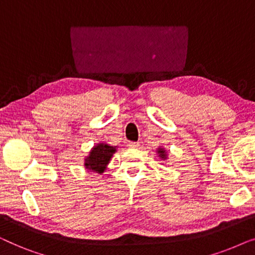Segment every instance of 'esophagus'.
<instances>
[{
  "mask_svg": "<svg viewBox=\"0 0 255 255\" xmlns=\"http://www.w3.org/2000/svg\"><path fill=\"white\" fill-rule=\"evenodd\" d=\"M139 146V144L138 142H135V141H128V147H130V148H135V147H138Z\"/></svg>",
  "mask_w": 255,
  "mask_h": 255,
  "instance_id": "34e87169",
  "label": "esophagus"
}]
</instances>
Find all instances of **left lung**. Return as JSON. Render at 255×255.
<instances>
[{
	"instance_id": "obj_1",
	"label": "left lung",
	"mask_w": 255,
	"mask_h": 255,
	"mask_svg": "<svg viewBox=\"0 0 255 255\" xmlns=\"http://www.w3.org/2000/svg\"><path fill=\"white\" fill-rule=\"evenodd\" d=\"M158 152L160 153V156H161V158H165V151H162V149H159Z\"/></svg>"
}]
</instances>
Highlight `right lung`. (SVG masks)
Here are the masks:
<instances>
[{"mask_svg": "<svg viewBox=\"0 0 255 255\" xmlns=\"http://www.w3.org/2000/svg\"><path fill=\"white\" fill-rule=\"evenodd\" d=\"M114 152H116V148L113 147V146L107 144H99L92 149L85 165L87 168L92 169L94 172L103 173Z\"/></svg>", "mask_w": 255, "mask_h": 255, "instance_id": "add662e5", "label": "right lung"}]
</instances>
